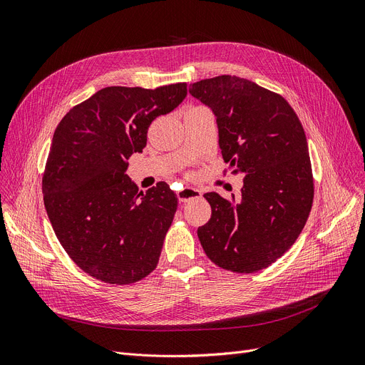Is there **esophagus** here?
Masks as SVG:
<instances>
[{
    "mask_svg": "<svg viewBox=\"0 0 365 365\" xmlns=\"http://www.w3.org/2000/svg\"><path fill=\"white\" fill-rule=\"evenodd\" d=\"M201 197V190L195 189V187H182L180 190H178V198L180 202H187L190 200H195Z\"/></svg>",
    "mask_w": 365,
    "mask_h": 365,
    "instance_id": "obj_1",
    "label": "esophagus"
}]
</instances>
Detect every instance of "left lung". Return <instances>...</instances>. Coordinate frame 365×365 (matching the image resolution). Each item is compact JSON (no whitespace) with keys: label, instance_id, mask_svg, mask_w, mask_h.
<instances>
[{"label":"left lung","instance_id":"left-lung-1","mask_svg":"<svg viewBox=\"0 0 365 365\" xmlns=\"http://www.w3.org/2000/svg\"><path fill=\"white\" fill-rule=\"evenodd\" d=\"M189 93L215 113L223 160L244 176L238 201L204 194L212 217L198 227L200 242L223 269L260 271L294 244L311 212L304 130L282 96L240 76L201 80Z\"/></svg>","mask_w":365,"mask_h":365}]
</instances>
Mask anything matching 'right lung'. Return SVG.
Listing matches in <instances>:
<instances>
[{
  "mask_svg": "<svg viewBox=\"0 0 365 365\" xmlns=\"http://www.w3.org/2000/svg\"><path fill=\"white\" fill-rule=\"evenodd\" d=\"M186 93V83L106 87L73 106L53 134L44 205L65 252L96 279L123 285L155 269L178 197L165 182L142 192L125 175L127 160Z\"/></svg>",
  "mask_w": 365,
  "mask_h": 365,
  "instance_id": "1",
  "label": "right lung"
}]
</instances>
